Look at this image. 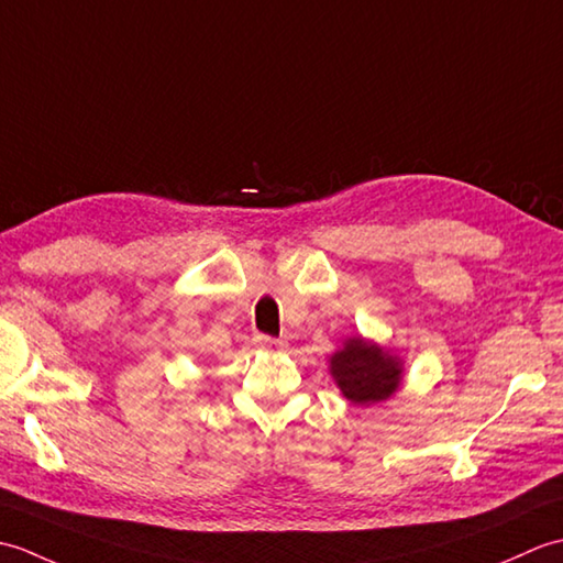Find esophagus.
Masks as SVG:
<instances>
[{"label": "esophagus", "instance_id": "esophagus-1", "mask_svg": "<svg viewBox=\"0 0 563 563\" xmlns=\"http://www.w3.org/2000/svg\"><path fill=\"white\" fill-rule=\"evenodd\" d=\"M256 343H258V349L266 353H278L280 349H285V343L280 339H273V336H268V333H261V336H256Z\"/></svg>", "mask_w": 563, "mask_h": 563}]
</instances>
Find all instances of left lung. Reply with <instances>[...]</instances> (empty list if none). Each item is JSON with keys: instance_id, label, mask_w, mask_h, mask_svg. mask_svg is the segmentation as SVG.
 Returning <instances> with one entry per match:
<instances>
[{"instance_id": "1", "label": "left lung", "mask_w": 563, "mask_h": 563, "mask_svg": "<svg viewBox=\"0 0 563 563\" xmlns=\"http://www.w3.org/2000/svg\"><path fill=\"white\" fill-rule=\"evenodd\" d=\"M331 375L343 397L353 404H375L389 399L399 387L401 365L377 345H365L361 339L345 341V349L333 353Z\"/></svg>"}]
</instances>
